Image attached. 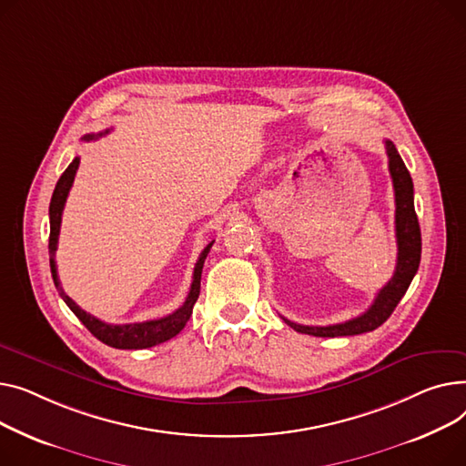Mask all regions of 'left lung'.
I'll list each match as a JSON object with an SVG mask.
<instances>
[{
  "mask_svg": "<svg viewBox=\"0 0 466 466\" xmlns=\"http://www.w3.org/2000/svg\"><path fill=\"white\" fill-rule=\"evenodd\" d=\"M390 175L395 189V237H397V265L391 280L381 288L374 299V303L361 316L348 319L344 323L335 325H300L289 321L282 316V319L295 329L297 333H305L312 337H351L374 331L376 327L384 323L399 300L406 293L410 282L416 277L420 259H421V231L414 208V184L410 177L402 157L399 156L395 145L386 141Z\"/></svg>",
  "mask_w": 466,
  "mask_h": 466,
  "instance_id": "8db88e82",
  "label": "left lung"
}]
</instances>
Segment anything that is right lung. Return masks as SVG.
Returning a JSON list of instances; mask_svg holds the SVG:
<instances>
[{
  "label": "right lung",
  "mask_w": 466,
  "mask_h": 466,
  "mask_svg": "<svg viewBox=\"0 0 466 466\" xmlns=\"http://www.w3.org/2000/svg\"><path fill=\"white\" fill-rule=\"evenodd\" d=\"M105 133H108V129H105V131H101L97 135H85V137H82V141H92V139H96V137H101ZM78 163H80L78 157H75L69 163V167L60 177L56 187H54V194H52V199H50V208H48V214H50L48 254H50V272H52L54 286L58 288L60 297L66 300V305L71 309V312L82 323H85L86 329L97 340H101L106 346H113V348H118V350H143V348H152L156 344H161V342H166V340L177 337L184 329V325L187 323V319L191 316V310H194V305H196V300L199 297L203 263H205V259H207V256H208V252L212 248L214 240L208 242L205 246V250L201 252V256H199V259L196 263V268H194V280H191L189 293H187V297L184 300V305L180 309H177L173 314L163 316L159 319L139 321V323H124V325L105 323V321L94 318L92 314L82 310L69 295H66V291L62 289L60 280H58L56 259H54V256H56V250H58V235H60V224H62V212H64V207H66V201H67V196H69V189L73 186V180H75V175H76V169H78Z\"/></svg>",
  "instance_id": "1"
}]
</instances>
